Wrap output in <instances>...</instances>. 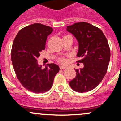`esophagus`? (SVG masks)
<instances>
[{
    "instance_id": "obj_1",
    "label": "esophagus",
    "mask_w": 121,
    "mask_h": 121,
    "mask_svg": "<svg viewBox=\"0 0 121 121\" xmlns=\"http://www.w3.org/2000/svg\"><path fill=\"white\" fill-rule=\"evenodd\" d=\"M59 67H60V70H63V69H65V68H66L65 66H63V65H60Z\"/></svg>"
}]
</instances>
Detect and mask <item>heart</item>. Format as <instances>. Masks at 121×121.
<instances>
[{"mask_svg":"<svg viewBox=\"0 0 121 121\" xmlns=\"http://www.w3.org/2000/svg\"><path fill=\"white\" fill-rule=\"evenodd\" d=\"M59 61L62 63V64H66L67 62V60L65 58H64V57H61V58L59 59Z\"/></svg>","mask_w":121,"mask_h":121,"instance_id":"1","label":"heart"}]
</instances>
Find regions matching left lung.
<instances>
[{
    "label": "left lung",
    "instance_id": "obj_1",
    "mask_svg": "<svg viewBox=\"0 0 121 121\" xmlns=\"http://www.w3.org/2000/svg\"><path fill=\"white\" fill-rule=\"evenodd\" d=\"M67 31L76 38L79 44L77 56L84 68L76 70V76L69 84L74 91L88 92L96 88L105 76L110 59L107 38L98 27L81 22L67 26Z\"/></svg>",
    "mask_w": 121,
    "mask_h": 121
}]
</instances>
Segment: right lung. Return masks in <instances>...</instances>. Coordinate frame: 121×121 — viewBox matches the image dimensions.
<instances>
[{"instance_id":"1","label":"right lung","mask_w":121,"mask_h":121,"mask_svg":"<svg viewBox=\"0 0 121 121\" xmlns=\"http://www.w3.org/2000/svg\"><path fill=\"white\" fill-rule=\"evenodd\" d=\"M53 30L41 23L23 28L15 37L11 49V60L18 80L24 88L35 93L48 91L59 71L55 64L42 69L37 63L40 53L45 48L46 40Z\"/></svg>"}]
</instances>
